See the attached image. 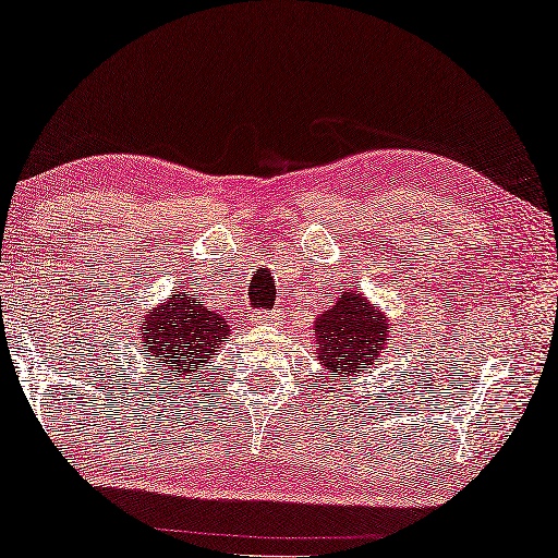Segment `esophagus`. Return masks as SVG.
Returning <instances> with one entry per match:
<instances>
[{
    "instance_id": "34e87169",
    "label": "esophagus",
    "mask_w": 558,
    "mask_h": 558,
    "mask_svg": "<svg viewBox=\"0 0 558 558\" xmlns=\"http://www.w3.org/2000/svg\"><path fill=\"white\" fill-rule=\"evenodd\" d=\"M279 320V311H252V324L274 326Z\"/></svg>"
}]
</instances>
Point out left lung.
Segmentation results:
<instances>
[{
  "label": "left lung",
  "mask_w": 558,
  "mask_h": 558,
  "mask_svg": "<svg viewBox=\"0 0 558 558\" xmlns=\"http://www.w3.org/2000/svg\"><path fill=\"white\" fill-rule=\"evenodd\" d=\"M392 336L387 318L377 316L363 294L348 289L333 308L316 318V355L328 369L355 379L377 363L379 350Z\"/></svg>",
  "instance_id": "obj_1"
}]
</instances>
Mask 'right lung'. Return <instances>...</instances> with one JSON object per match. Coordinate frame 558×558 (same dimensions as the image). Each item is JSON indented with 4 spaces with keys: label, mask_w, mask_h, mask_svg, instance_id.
<instances>
[{
    "label": "right lung",
    "mask_w": 558,
    "mask_h": 558,
    "mask_svg": "<svg viewBox=\"0 0 558 558\" xmlns=\"http://www.w3.org/2000/svg\"><path fill=\"white\" fill-rule=\"evenodd\" d=\"M140 353L171 377H193L208 367L228 336V320L205 308L189 291H175L163 306L146 311L136 328Z\"/></svg>",
    "instance_id": "obj_1"
}]
</instances>
